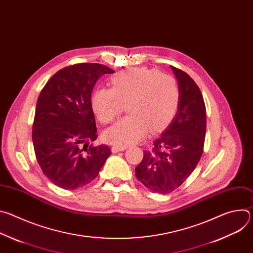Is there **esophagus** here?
<instances>
[{
  "label": "esophagus",
  "mask_w": 253,
  "mask_h": 253,
  "mask_svg": "<svg viewBox=\"0 0 253 253\" xmlns=\"http://www.w3.org/2000/svg\"><path fill=\"white\" fill-rule=\"evenodd\" d=\"M126 149V147H119V146H113L112 147V152L113 153H118L120 151H124Z\"/></svg>",
  "instance_id": "obj_1"
}]
</instances>
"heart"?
<instances>
[{"label": "heart", "instance_id": "heart-1", "mask_svg": "<svg viewBox=\"0 0 253 253\" xmlns=\"http://www.w3.org/2000/svg\"><path fill=\"white\" fill-rule=\"evenodd\" d=\"M111 89H97L92 108L102 123L114 121L127 105L130 114L105 131L107 142L126 147L139 142L146 132H157L175 116L180 89L175 78L157 70L133 68L119 72L111 79Z\"/></svg>", "mask_w": 253, "mask_h": 253}]
</instances>
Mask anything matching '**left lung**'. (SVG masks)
I'll list each match as a JSON object with an SVG mask.
<instances>
[{"mask_svg": "<svg viewBox=\"0 0 253 253\" xmlns=\"http://www.w3.org/2000/svg\"><path fill=\"white\" fill-rule=\"evenodd\" d=\"M180 89V101L171 123L153 142L152 151H144L135 168L139 181L149 190L167 194L181 185L198 164L206 134L203 96L193 79L171 66Z\"/></svg>", "mask_w": 253, "mask_h": 253, "instance_id": "left-lung-1", "label": "left lung"}]
</instances>
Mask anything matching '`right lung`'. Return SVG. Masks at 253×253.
Masks as SVG:
<instances>
[{"label":"right lung","instance_id":"1","mask_svg":"<svg viewBox=\"0 0 253 253\" xmlns=\"http://www.w3.org/2000/svg\"><path fill=\"white\" fill-rule=\"evenodd\" d=\"M115 71L80 63L54 74L41 91L33 124L36 158L46 177L64 189H77L97 177L111 150L92 146L98 137L91 94L98 79Z\"/></svg>","mask_w":253,"mask_h":253}]
</instances>
